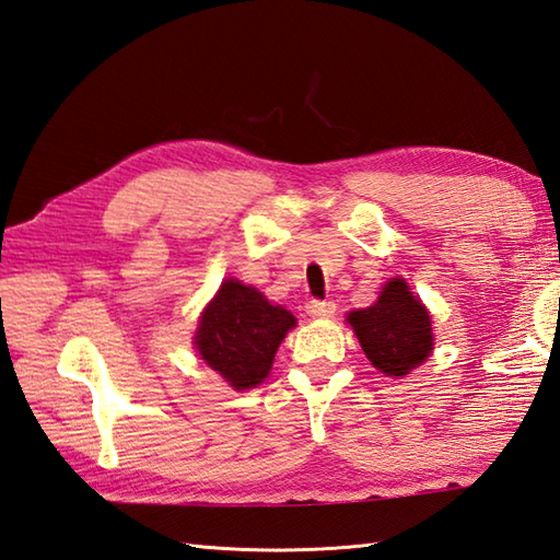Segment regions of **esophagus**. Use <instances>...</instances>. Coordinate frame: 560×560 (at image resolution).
I'll return each mask as SVG.
<instances>
[{"instance_id":"esophagus-1","label":"esophagus","mask_w":560,"mask_h":560,"mask_svg":"<svg viewBox=\"0 0 560 560\" xmlns=\"http://www.w3.org/2000/svg\"><path fill=\"white\" fill-rule=\"evenodd\" d=\"M305 310H307V315H310V317L324 319V317H331V315H334L336 305H334L331 301H307Z\"/></svg>"}]
</instances>
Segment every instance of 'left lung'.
I'll list each match as a JSON object with an SVG mask.
<instances>
[{
	"mask_svg": "<svg viewBox=\"0 0 560 560\" xmlns=\"http://www.w3.org/2000/svg\"><path fill=\"white\" fill-rule=\"evenodd\" d=\"M348 322L372 365L388 376L408 374L432 353L429 312L402 279L388 281L380 301L350 312Z\"/></svg>",
	"mask_w": 560,
	"mask_h": 560,
	"instance_id": "obj_1",
	"label": "left lung"
}]
</instances>
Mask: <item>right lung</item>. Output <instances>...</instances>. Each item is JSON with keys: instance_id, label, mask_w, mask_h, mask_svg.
<instances>
[{"instance_id": "1", "label": "right lung", "mask_w": 560, "mask_h": 560, "mask_svg": "<svg viewBox=\"0 0 560 560\" xmlns=\"http://www.w3.org/2000/svg\"><path fill=\"white\" fill-rule=\"evenodd\" d=\"M295 317L271 305L253 285L224 281L200 319L195 346L202 360L224 380L245 392L265 380L285 331Z\"/></svg>"}]
</instances>
